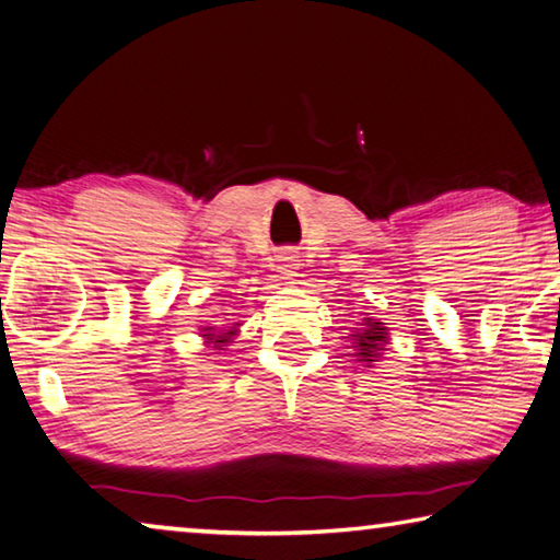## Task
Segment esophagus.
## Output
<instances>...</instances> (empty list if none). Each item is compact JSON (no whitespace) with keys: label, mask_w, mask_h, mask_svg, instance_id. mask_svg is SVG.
Masks as SVG:
<instances>
[{"label":"esophagus","mask_w":560,"mask_h":560,"mask_svg":"<svg viewBox=\"0 0 560 560\" xmlns=\"http://www.w3.org/2000/svg\"><path fill=\"white\" fill-rule=\"evenodd\" d=\"M277 269L283 279H293L296 277V269H299V257L293 252H281L279 259H277Z\"/></svg>","instance_id":"obj_1"}]
</instances>
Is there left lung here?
<instances>
[{"mask_svg": "<svg viewBox=\"0 0 560 560\" xmlns=\"http://www.w3.org/2000/svg\"><path fill=\"white\" fill-rule=\"evenodd\" d=\"M363 328H358L355 334H353V353L350 355H355L360 363H375L377 358L383 355V350H387L385 346H387V328L381 324V320H375V318H365L363 324H360Z\"/></svg>", "mask_w": 560, "mask_h": 560, "instance_id": "obj_1", "label": "left lung"}]
</instances>
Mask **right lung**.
Masks as SVG:
<instances>
[{"label": "right lung", "mask_w": 560, "mask_h": 560, "mask_svg": "<svg viewBox=\"0 0 560 560\" xmlns=\"http://www.w3.org/2000/svg\"><path fill=\"white\" fill-rule=\"evenodd\" d=\"M236 326H240V324H234V326H232V330H226V334H214V328H212V326H205V328H202V336L207 338V343H214V348H217V350H224L222 346L230 343L232 336L236 334Z\"/></svg>", "instance_id": "right-lung-1"}]
</instances>
